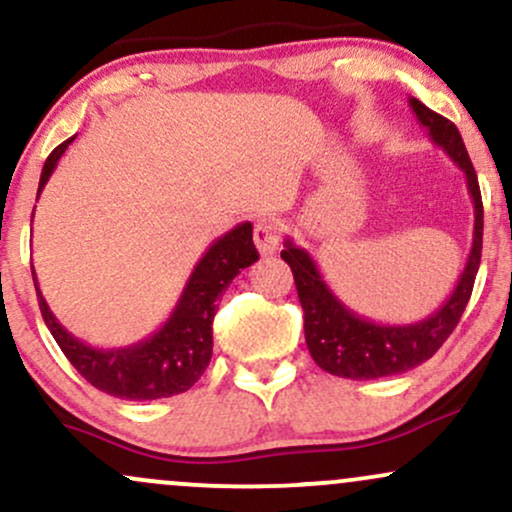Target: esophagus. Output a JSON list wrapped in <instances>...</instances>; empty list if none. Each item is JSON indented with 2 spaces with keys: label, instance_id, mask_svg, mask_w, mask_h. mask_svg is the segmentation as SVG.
Wrapping results in <instances>:
<instances>
[{
  "label": "esophagus",
  "instance_id": "esophagus-1",
  "mask_svg": "<svg viewBox=\"0 0 512 512\" xmlns=\"http://www.w3.org/2000/svg\"><path fill=\"white\" fill-rule=\"evenodd\" d=\"M252 238H255L257 250H260L262 257L276 255L281 243V231H279V223L272 219H262L255 223V231H252Z\"/></svg>",
  "mask_w": 512,
  "mask_h": 512
}]
</instances>
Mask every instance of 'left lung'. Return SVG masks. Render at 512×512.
<instances>
[{
    "label": "left lung",
    "instance_id": "8db88e82",
    "mask_svg": "<svg viewBox=\"0 0 512 512\" xmlns=\"http://www.w3.org/2000/svg\"><path fill=\"white\" fill-rule=\"evenodd\" d=\"M409 108L414 110L419 125L428 129L431 142L440 146L467 178V192L474 204L472 250H469L467 264H464L450 298H445L436 313L419 322H409V325H383V322L366 320L346 308L322 279L308 250L298 248L291 238H286L281 260L289 262L293 279H296V291L303 305L305 344H308L310 356L315 358L317 366L327 373L339 375V378H387V375L407 373L428 361L460 322L479 272L484 207H481L477 173H474L472 161L464 149L460 132L450 120L433 113L416 98H409Z\"/></svg>",
    "mask_w": 512,
    "mask_h": 512
}]
</instances>
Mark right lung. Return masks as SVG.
Returning <instances> with one entry per match:
<instances>
[{
    "label": "right lung",
    "mask_w": 512,
    "mask_h": 512,
    "mask_svg": "<svg viewBox=\"0 0 512 512\" xmlns=\"http://www.w3.org/2000/svg\"><path fill=\"white\" fill-rule=\"evenodd\" d=\"M74 139L76 137L62 142L48 156L40 173L38 195L48 185L57 161ZM257 260L260 255L252 243V223H238L236 228L214 240L202 260L195 264L168 320L142 342L117 346V349L88 346L72 332L64 330L62 322L52 315L43 291L38 289L35 269L33 284L45 325L69 363L88 383L113 397L146 402V399L180 395L202 378L211 361V349H214L211 322L219 308L216 301L228 289V284Z\"/></svg>",
    "instance_id": "1"
}]
</instances>
